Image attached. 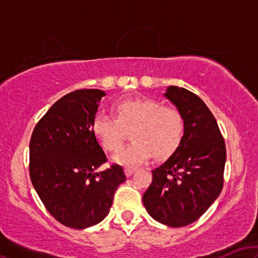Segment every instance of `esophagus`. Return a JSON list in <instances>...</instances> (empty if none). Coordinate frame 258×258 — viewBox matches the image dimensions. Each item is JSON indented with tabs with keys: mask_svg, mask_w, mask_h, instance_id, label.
I'll return each instance as SVG.
<instances>
[{
	"mask_svg": "<svg viewBox=\"0 0 258 258\" xmlns=\"http://www.w3.org/2000/svg\"><path fill=\"white\" fill-rule=\"evenodd\" d=\"M136 170H137V168H135V167H126V168H125L126 176H127V177L132 176V174L136 172Z\"/></svg>",
	"mask_w": 258,
	"mask_h": 258,
	"instance_id": "1",
	"label": "esophagus"
}]
</instances>
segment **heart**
Returning <instances> with one entry per match:
<instances>
[{"instance_id": "b5f03b06", "label": "heart", "mask_w": 258, "mask_h": 258, "mask_svg": "<svg viewBox=\"0 0 258 258\" xmlns=\"http://www.w3.org/2000/svg\"><path fill=\"white\" fill-rule=\"evenodd\" d=\"M115 120L96 114L91 128L94 137L106 152L119 150L125 139L123 130L132 128L135 143L112 156L114 162L136 166L147 162L156 154L167 158L178 149L184 136V119L177 109L162 106L150 98H127L112 106Z\"/></svg>"}]
</instances>
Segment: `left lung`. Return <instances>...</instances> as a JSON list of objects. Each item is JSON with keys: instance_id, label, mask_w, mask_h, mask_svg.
<instances>
[{"instance_id": "1", "label": "left lung", "mask_w": 258, "mask_h": 258, "mask_svg": "<svg viewBox=\"0 0 258 258\" xmlns=\"http://www.w3.org/2000/svg\"><path fill=\"white\" fill-rule=\"evenodd\" d=\"M184 119V136L166 162L153 170L143 204L154 220L184 227L206 212L223 188L226 144L217 121L193 92L170 86L164 94Z\"/></svg>"}]
</instances>
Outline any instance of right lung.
<instances>
[{"instance_id": "add662e5", "label": "right lung", "mask_w": 258, "mask_h": 258, "mask_svg": "<svg viewBox=\"0 0 258 258\" xmlns=\"http://www.w3.org/2000/svg\"><path fill=\"white\" fill-rule=\"evenodd\" d=\"M105 92L78 90L53 104L30 139V178L47 211L64 226L85 229L108 216L122 167L96 172L106 156L91 122Z\"/></svg>"}]
</instances>
